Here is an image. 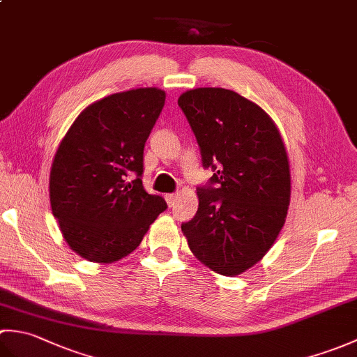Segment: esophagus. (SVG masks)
<instances>
[{"label":"esophagus","instance_id":"obj_1","mask_svg":"<svg viewBox=\"0 0 357 357\" xmlns=\"http://www.w3.org/2000/svg\"><path fill=\"white\" fill-rule=\"evenodd\" d=\"M165 201H167V204H169V207H173L174 204H176V201H178V193L165 195Z\"/></svg>","mask_w":357,"mask_h":357}]
</instances>
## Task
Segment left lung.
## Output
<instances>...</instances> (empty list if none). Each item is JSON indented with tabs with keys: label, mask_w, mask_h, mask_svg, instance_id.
Masks as SVG:
<instances>
[{
	"label": "left lung",
	"mask_w": 357,
	"mask_h": 357,
	"mask_svg": "<svg viewBox=\"0 0 357 357\" xmlns=\"http://www.w3.org/2000/svg\"><path fill=\"white\" fill-rule=\"evenodd\" d=\"M178 104L213 176L198 187L199 206L181 225L188 247L208 268L236 276L275 244L290 206L287 150L259 105L233 90H187Z\"/></svg>",
	"instance_id": "obj_1"
}]
</instances>
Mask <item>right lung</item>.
<instances>
[{"instance_id": "right-lung-1", "label": "right lung", "mask_w": 357, "mask_h": 357, "mask_svg": "<svg viewBox=\"0 0 357 357\" xmlns=\"http://www.w3.org/2000/svg\"><path fill=\"white\" fill-rule=\"evenodd\" d=\"M164 102L156 87L105 96L79 113L59 144L49 183L52 213L67 244L87 261L112 264L130 255L167 208L141 179L144 146Z\"/></svg>"}]
</instances>
